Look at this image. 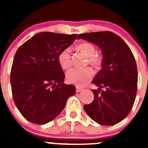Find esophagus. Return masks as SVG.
<instances>
[{
  "label": "esophagus",
  "mask_w": 148,
  "mask_h": 148,
  "mask_svg": "<svg viewBox=\"0 0 148 148\" xmlns=\"http://www.w3.org/2000/svg\"><path fill=\"white\" fill-rule=\"evenodd\" d=\"M82 90H83V88H82V87H76V92H81Z\"/></svg>",
  "instance_id": "esophagus-1"
}]
</instances>
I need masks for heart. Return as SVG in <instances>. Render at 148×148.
<instances>
[{
	"instance_id": "heart-1",
	"label": "heart",
	"mask_w": 148,
	"mask_h": 148,
	"mask_svg": "<svg viewBox=\"0 0 148 148\" xmlns=\"http://www.w3.org/2000/svg\"><path fill=\"white\" fill-rule=\"evenodd\" d=\"M77 49L88 58L90 64L98 66L101 64V58L95 55V47L90 43H82L77 46ZM58 63L63 70H67L72 64L70 52L69 49H65L59 53L58 57ZM93 71L91 68L83 69L73 68L66 73V80L69 83L75 84L77 87H84L90 82L93 77Z\"/></svg>"
}]
</instances>
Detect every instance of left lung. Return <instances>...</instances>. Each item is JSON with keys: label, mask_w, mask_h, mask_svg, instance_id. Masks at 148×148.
<instances>
[{"label": "left lung", "mask_w": 148, "mask_h": 148, "mask_svg": "<svg viewBox=\"0 0 148 148\" xmlns=\"http://www.w3.org/2000/svg\"><path fill=\"white\" fill-rule=\"evenodd\" d=\"M101 50V69L92 83L94 100L84 109L91 119L111 126L122 121L133 108L137 92L136 62L127 44L113 32H95L78 35ZM103 90H102V89Z\"/></svg>", "instance_id": "left-lung-1"}]
</instances>
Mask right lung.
<instances>
[{"instance_id": "1", "label": "right lung", "mask_w": 148, "mask_h": 148, "mask_svg": "<svg viewBox=\"0 0 148 148\" xmlns=\"http://www.w3.org/2000/svg\"><path fill=\"white\" fill-rule=\"evenodd\" d=\"M77 35L42 32L18 48L11 70L12 92L22 116L30 122L45 125L61 113L75 87L65 84L59 53Z\"/></svg>"}]
</instances>
